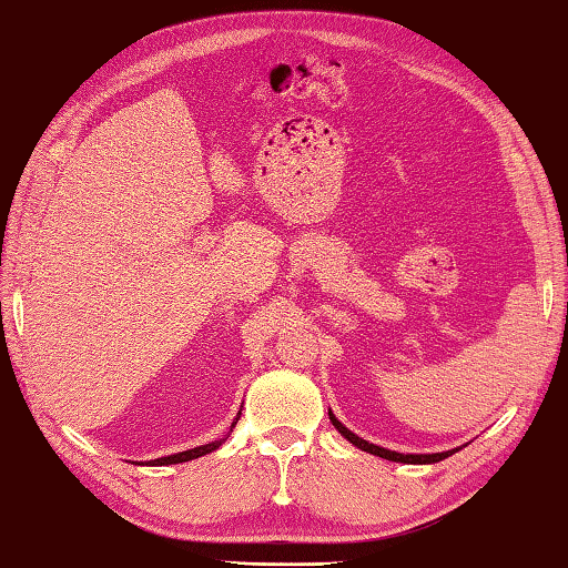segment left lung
Wrapping results in <instances>:
<instances>
[{
  "instance_id": "left-lung-1",
  "label": "left lung",
  "mask_w": 568,
  "mask_h": 568,
  "mask_svg": "<svg viewBox=\"0 0 568 568\" xmlns=\"http://www.w3.org/2000/svg\"><path fill=\"white\" fill-rule=\"evenodd\" d=\"M328 416H331V424L338 429V434L343 438H348V442L353 446H357L361 450H367V454L373 456H379V458H387V460H395V463H414V466H426V463H438L444 460L448 456H454L458 448H450V450H442V454H399V450H389V448H382L377 444H369L365 442V438H361L357 434H353L348 426H343L338 419H335V414L328 409Z\"/></svg>"
}]
</instances>
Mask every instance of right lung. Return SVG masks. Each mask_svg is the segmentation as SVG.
<instances>
[{"mask_svg":"<svg viewBox=\"0 0 568 568\" xmlns=\"http://www.w3.org/2000/svg\"><path fill=\"white\" fill-rule=\"evenodd\" d=\"M242 412V409H240ZM240 414L235 416V422L230 424V432H233V426L237 424ZM230 432L225 434V438L230 436ZM225 438H220V442H211V444H203V446H195V448H189V450H181V454H173V456H161V458H154L149 460V466H171V463H186V460H193V458H201L205 454H213L215 448H220L225 444Z\"/></svg>","mask_w":568,"mask_h":568,"instance_id":"right-lung-1","label":"right lung"}]
</instances>
